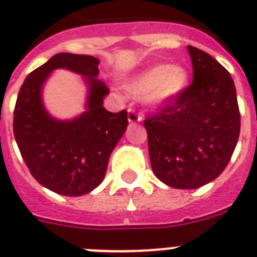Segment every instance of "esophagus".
Wrapping results in <instances>:
<instances>
[{"instance_id":"1","label":"esophagus","mask_w":257,"mask_h":257,"mask_svg":"<svg viewBox=\"0 0 257 257\" xmlns=\"http://www.w3.org/2000/svg\"><path fill=\"white\" fill-rule=\"evenodd\" d=\"M127 118H128V122L130 123H138V122L142 121V117H140L139 113H136L134 109H128V114H127Z\"/></svg>"}]
</instances>
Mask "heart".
<instances>
[{
    "label": "heart",
    "instance_id": "b5f03b06",
    "mask_svg": "<svg viewBox=\"0 0 257 257\" xmlns=\"http://www.w3.org/2000/svg\"><path fill=\"white\" fill-rule=\"evenodd\" d=\"M188 81L189 73L181 65L157 64L127 77L123 87L134 96L145 95L152 108L162 109L183 94Z\"/></svg>",
    "mask_w": 257,
    "mask_h": 257
}]
</instances>
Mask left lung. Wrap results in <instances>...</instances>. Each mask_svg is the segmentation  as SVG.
<instances>
[{
	"mask_svg": "<svg viewBox=\"0 0 257 257\" xmlns=\"http://www.w3.org/2000/svg\"><path fill=\"white\" fill-rule=\"evenodd\" d=\"M187 49L193 83L144 122L152 170L175 189H196L215 180L230 161L240 131L237 92L229 72L207 52Z\"/></svg>",
	"mask_w": 257,
	"mask_h": 257,
	"instance_id": "obj_1",
	"label": "left lung"
}]
</instances>
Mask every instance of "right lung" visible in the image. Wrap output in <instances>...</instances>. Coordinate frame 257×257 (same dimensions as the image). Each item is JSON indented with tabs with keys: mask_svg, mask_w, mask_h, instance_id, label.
I'll use <instances>...</instances> for the list:
<instances>
[{
	"mask_svg": "<svg viewBox=\"0 0 257 257\" xmlns=\"http://www.w3.org/2000/svg\"><path fill=\"white\" fill-rule=\"evenodd\" d=\"M99 59L60 52L26 78L14 110V136L32 176L51 192L77 197L104 180L109 157L127 128V112H108L109 94L99 76ZM56 69L84 77L85 110L70 120L54 117L43 103V87Z\"/></svg>",
	"mask_w": 257,
	"mask_h": 257,
	"instance_id": "obj_1",
	"label": "right lung"
}]
</instances>
